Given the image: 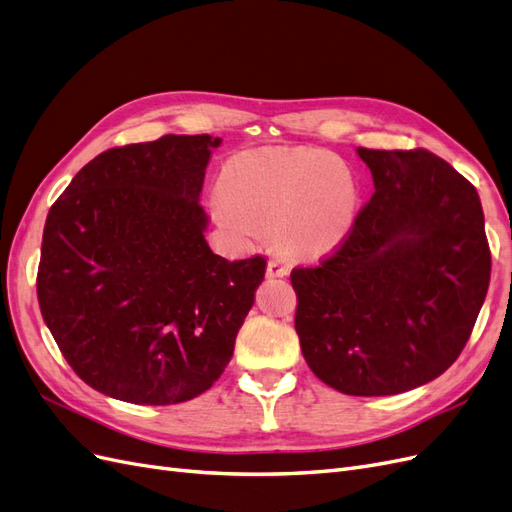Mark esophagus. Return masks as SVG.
Returning a JSON list of instances; mask_svg holds the SVG:
<instances>
[{
	"label": "esophagus",
	"instance_id": "obj_1",
	"mask_svg": "<svg viewBox=\"0 0 512 512\" xmlns=\"http://www.w3.org/2000/svg\"><path fill=\"white\" fill-rule=\"evenodd\" d=\"M288 273H290V269H288L284 260L269 258V262H267V275L269 277H286Z\"/></svg>",
	"mask_w": 512,
	"mask_h": 512
}]
</instances>
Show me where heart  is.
I'll return each mask as SVG.
<instances>
[{"mask_svg": "<svg viewBox=\"0 0 512 512\" xmlns=\"http://www.w3.org/2000/svg\"><path fill=\"white\" fill-rule=\"evenodd\" d=\"M359 183L346 162L314 147H265L232 156L211 209L239 235L273 230L294 256L314 258L342 245L359 215Z\"/></svg>", "mask_w": 512, "mask_h": 512, "instance_id": "1", "label": "heart"}]
</instances>
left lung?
I'll list each match as a JSON object with an SVG mask.
<instances>
[{"instance_id": "left-lung-1", "label": "left lung", "mask_w": 512, "mask_h": 512, "mask_svg": "<svg viewBox=\"0 0 512 512\" xmlns=\"http://www.w3.org/2000/svg\"><path fill=\"white\" fill-rule=\"evenodd\" d=\"M374 196L348 239L297 267L294 329L309 369L335 391L397 395L451 367L491 277L474 185L427 149H365Z\"/></svg>"}]
</instances>
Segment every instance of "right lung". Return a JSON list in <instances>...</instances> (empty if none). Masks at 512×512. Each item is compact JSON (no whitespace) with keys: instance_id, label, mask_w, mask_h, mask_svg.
<instances>
[{"instance_id":"right-lung-1","label":"right lung","mask_w":512,"mask_h":512,"mask_svg":"<svg viewBox=\"0 0 512 512\" xmlns=\"http://www.w3.org/2000/svg\"><path fill=\"white\" fill-rule=\"evenodd\" d=\"M209 134H166L85 164L46 215L42 318L74 374L141 406L211 389L265 280L267 258L230 262L205 241L198 198Z\"/></svg>"}]
</instances>
